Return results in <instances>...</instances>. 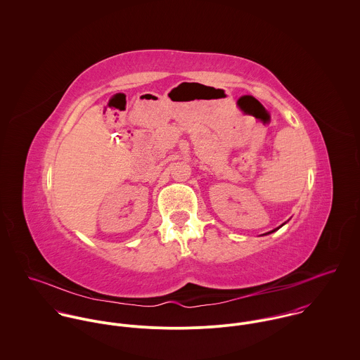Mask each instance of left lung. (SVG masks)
<instances>
[{"mask_svg":"<svg viewBox=\"0 0 360 360\" xmlns=\"http://www.w3.org/2000/svg\"><path fill=\"white\" fill-rule=\"evenodd\" d=\"M273 231H274V230H271V231H270V233H273ZM267 234H269V233H267Z\"/></svg>","mask_w":360,"mask_h":360,"instance_id":"8db88e82","label":"left lung"}]
</instances>
